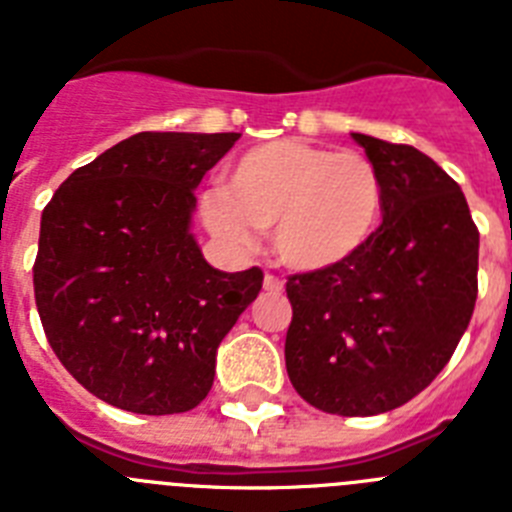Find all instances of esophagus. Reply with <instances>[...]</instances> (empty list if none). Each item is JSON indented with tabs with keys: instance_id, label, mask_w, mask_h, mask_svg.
<instances>
[{
	"instance_id": "obj_1",
	"label": "esophagus",
	"mask_w": 512,
	"mask_h": 512,
	"mask_svg": "<svg viewBox=\"0 0 512 512\" xmlns=\"http://www.w3.org/2000/svg\"><path fill=\"white\" fill-rule=\"evenodd\" d=\"M264 289H266V292H282L284 282L279 277H274V274H266V277H264Z\"/></svg>"
}]
</instances>
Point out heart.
I'll return each instance as SVG.
<instances>
[{"mask_svg": "<svg viewBox=\"0 0 512 512\" xmlns=\"http://www.w3.org/2000/svg\"><path fill=\"white\" fill-rule=\"evenodd\" d=\"M384 182L356 151L274 140L243 153L228 187L200 200L205 228L223 246L246 251L271 228V248L295 271L346 264L369 243L382 217Z\"/></svg>", "mask_w": 512, "mask_h": 512, "instance_id": "1", "label": "heart"}]
</instances>
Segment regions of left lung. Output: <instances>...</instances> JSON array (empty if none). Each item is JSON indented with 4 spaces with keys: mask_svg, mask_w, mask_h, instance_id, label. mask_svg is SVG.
<instances>
[{
    "mask_svg": "<svg viewBox=\"0 0 512 512\" xmlns=\"http://www.w3.org/2000/svg\"><path fill=\"white\" fill-rule=\"evenodd\" d=\"M351 138L382 174V225L346 264L287 279L284 359L312 408L364 418L413 400L449 364L477 302L479 230L433 158Z\"/></svg>",
    "mask_w": 512,
    "mask_h": 512,
    "instance_id": "left-lung-1",
    "label": "left lung"
}]
</instances>
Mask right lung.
I'll return each instance as SVG.
<instances>
[{
  "mask_svg": "<svg viewBox=\"0 0 512 512\" xmlns=\"http://www.w3.org/2000/svg\"><path fill=\"white\" fill-rule=\"evenodd\" d=\"M241 133H138L56 189L33 266L45 338L99 400L140 415L197 408L217 346L264 284L194 241V189Z\"/></svg>",
  "mask_w": 512,
  "mask_h": 512,
  "instance_id": "add662e5",
  "label": "right lung"
}]
</instances>
